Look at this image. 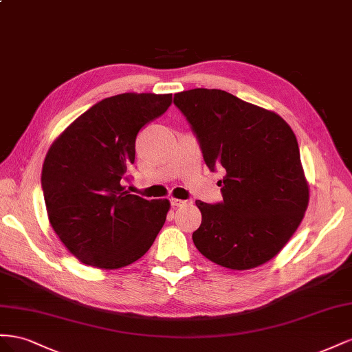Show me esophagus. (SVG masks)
Returning a JSON list of instances; mask_svg holds the SVG:
<instances>
[{
  "label": "esophagus",
  "instance_id": "obj_1",
  "mask_svg": "<svg viewBox=\"0 0 352 352\" xmlns=\"http://www.w3.org/2000/svg\"><path fill=\"white\" fill-rule=\"evenodd\" d=\"M170 204H173L174 206H183V205L187 204V200L177 199V197H170Z\"/></svg>",
  "mask_w": 352,
  "mask_h": 352
}]
</instances>
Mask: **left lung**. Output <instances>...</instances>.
<instances>
[{
    "instance_id": "obj_1",
    "label": "left lung",
    "mask_w": 352,
    "mask_h": 352,
    "mask_svg": "<svg viewBox=\"0 0 352 352\" xmlns=\"http://www.w3.org/2000/svg\"><path fill=\"white\" fill-rule=\"evenodd\" d=\"M174 104L192 125L208 168L226 170L223 202L196 200L202 224L193 233L195 246L230 270L268 263L294 236L309 202L292 128L223 89L177 93Z\"/></svg>"
}]
</instances>
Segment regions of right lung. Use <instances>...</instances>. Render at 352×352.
<instances>
[{
	"mask_svg": "<svg viewBox=\"0 0 352 352\" xmlns=\"http://www.w3.org/2000/svg\"><path fill=\"white\" fill-rule=\"evenodd\" d=\"M173 94L124 93L89 107L48 148L41 174L47 215L81 263L116 270L153 245L168 199L129 195L124 183L135 160V137L166 112Z\"/></svg>",
	"mask_w": 352,
	"mask_h": 352,
	"instance_id": "add662e5",
	"label": "right lung"
}]
</instances>
